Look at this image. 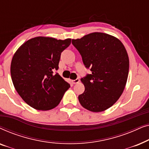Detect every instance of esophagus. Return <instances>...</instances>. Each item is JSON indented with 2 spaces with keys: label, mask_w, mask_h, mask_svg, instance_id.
<instances>
[{
  "label": "esophagus",
  "mask_w": 149,
  "mask_h": 149,
  "mask_svg": "<svg viewBox=\"0 0 149 149\" xmlns=\"http://www.w3.org/2000/svg\"><path fill=\"white\" fill-rule=\"evenodd\" d=\"M79 81H80V80H79V79H76L75 80H72V83H73V84H76V83H79Z\"/></svg>",
  "instance_id": "esophagus-1"
}]
</instances>
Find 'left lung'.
<instances>
[{"mask_svg": "<svg viewBox=\"0 0 149 149\" xmlns=\"http://www.w3.org/2000/svg\"><path fill=\"white\" fill-rule=\"evenodd\" d=\"M91 74L81 79L85 91L79 95L83 107L102 112L112 107L124 90L129 72V58L123 43L115 36L93 32L72 39Z\"/></svg>", "mask_w": 149, "mask_h": 149, "instance_id": "left-lung-1", "label": "left lung"}]
</instances>
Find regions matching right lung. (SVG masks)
<instances>
[{
    "label": "right lung",
    "instance_id": "right-lung-1",
    "mask_svg": "<svg viewBox=\"0 0 149 149\" xmlns=\"http://www.w3.org/2000/svg\"><path fill=\"white\" fill-rule=\"evenodd\" d=\"M71 43L70 38L57 40L38 36L27 40L15 53L11 75L16 91L24 101L39 111L57 107L70 87L58 70L61 53Z\"/></svg>",
    "mask_w": 149,
    "mask_h": 149
}]
</instances>
